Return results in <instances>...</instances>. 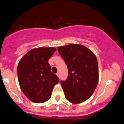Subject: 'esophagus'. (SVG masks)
Wrapping results in <instances>:
<instances>
[{
	"instance_id": "obj_1",
	"label": "esophagus",
	"mask_w": 124,
	"mask_h": 124,
	"mask_svg": "<svg viewBox=\"0 0 124 124\" xmlns=\"http://www.w3.org/2000/svg\"><path fill=\"white\" fill-rule=\"evenodd\" d=\"M56 75H57L58 78H60V74H59V73H58H58H56Z\"/></svg>"
}]
</instances>
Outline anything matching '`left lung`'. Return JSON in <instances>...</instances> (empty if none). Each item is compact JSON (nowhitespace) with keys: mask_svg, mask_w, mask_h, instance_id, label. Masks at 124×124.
I'll use <instances>...</instances> for the list:
<instances>
[{"mask_svg":"<svg viewBox=\"0 0 124 124\" xmlns=\"http://www.w3.org/2000/svg\"><path fill=\"white\" fill-rule=\"evenodd\" d=\"M68 69L66 80L61 81L67 100L83 103L94 92L99 82V68L96 55L86 46L70 44L58 48Z\"/></svg>","mask_w":124,"mask_h":124,"instance_id":"1","label":"left lung"}]
</instances>
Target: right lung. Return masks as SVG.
<instances>
[{
  "label": "right lung",
  "mask_w": 124,
  "mask_h": 124,
  "mask_svg": "<svg viewBox=\"0 0 124 124\" xmlns=\"http://www.w3.org/2000/svg\"><path fill=\"white\" fill-rule=\"evenodd\" d=\"M56 49L40 47L32 49L18 62V80L21 91L30 100L42 103L50 99L54 86L59 82L51 72L48 60Z\"/></svg>",
  "instance_id": "obj_1"
}]
</instances>
